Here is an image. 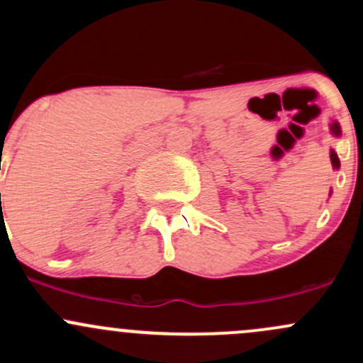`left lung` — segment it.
I'll list each match as a JSON object with an SVG mask.
<instances>
[{
  "mask_svg": "<svg viewBox=\"0 0 363 363\" xmlns=\"http://www.w3.org/2000/svg\"><path fill=\"white\" fill-rule=\"evenodd\" d=\"M330 135L333 136H341V126H339V123L337 121H333V123H330ZM330 162H333V167L334 169H339V157H337V154H336V150L334 149H330ZM329 194H333V192H329Z\"/></svg>",
  "mask_w": 363,
  "mask_h": 363,
  "instance_id": "1",
  "label": "left lung"
}]
</instances>
